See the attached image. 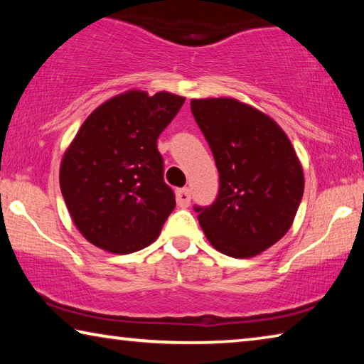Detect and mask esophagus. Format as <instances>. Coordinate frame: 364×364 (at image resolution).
<instances>
[{"label":"esophagus","instance_id":"obj_1","mask_svg":"<svg viewBox=\"0 0 364 364\" xmlns=\"http://www.w3.org/2000/svg\"><path fill=\"white\" fill-rule=\"evenodd\" d=\"M176 202L180 207H189L191 204V193L188 188H183V189H178L176 191Z\"/></svg>","mask_w":364,"mask_h":364}]
</instances>
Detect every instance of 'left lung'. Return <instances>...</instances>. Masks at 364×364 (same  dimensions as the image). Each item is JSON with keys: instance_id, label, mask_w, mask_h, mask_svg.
Masks as SVG:
<instances>
[{"instance_id": "left-lung-1", "label": "left lung", "mask_w": 364, "mask_h": 364, "mask_svg": "<svg viewBox=\"0 0 364 364\" xmlns=\"http://www.w3.org/2000/svg\"><path fill=\"white\" fill-rule=\"evenodd\" d=\"M213 152L220 191L210 207H196L215 249L250 258L291 230L304 196V168L291 139L271 117L234 97L191 100Z\"/></svg>"}]
</instances>
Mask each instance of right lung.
<instances>
[{"label": "right lung", "instance_id": "add662e5", "mask_svg": "<svg viewBox=\"0 0 364 364\" xmlns=\"http://www.w3.org/2000/svg\"><path fill=\"white\" fill-rule=\"evenodd\" d=\"M186 97L128 90L91 112L67 147L59 184L86 241L110 254L147 247L176 205L157 138Z\"/></svg>", "mask_w": 364, "mask_h": 364}]
</instances>
